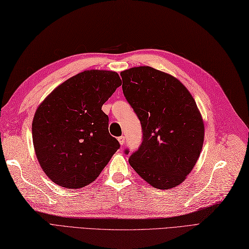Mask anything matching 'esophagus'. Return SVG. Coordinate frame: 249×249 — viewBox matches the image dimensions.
<instances>
[{"label":"esophagus","mask_w":249,"mask_h":249,"mask_svg":"<svg viewBox=\"0 0 249 249\" xmlns=\"http://www.w3.org/2000/svg\"><path fill=\"white\" fill-rule=\"evenodd\" d=\"M118 142H119V143L121 145H124V136H119L118 137Z\"/></svg>","instance_id":"34e87169"}]
</instances>
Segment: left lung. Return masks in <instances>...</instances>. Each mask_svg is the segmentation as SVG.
I'll return each mask as SVG.
<instances>
[{
  "mask_svg": "<svg viewBox=\"0 0 249 249\" xmlns=\"http://www.w3.org/2000/svg\"><path fill=\"white\" fill-rule=\"evenodd\" d=\"M120 76L124 95L142 129V144L130 155V165L151 186L177 187L195 167L204 142L195 99L177 78L150 66L132 68Z\"/></svg>",
  "mask_w": 249,
  "mask_h": 249,
  "instance_id": "left-lung-1",
  "label": "left lung"
}]
</instances>
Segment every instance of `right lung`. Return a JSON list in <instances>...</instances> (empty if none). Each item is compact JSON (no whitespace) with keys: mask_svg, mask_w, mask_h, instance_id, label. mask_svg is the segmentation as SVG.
I'll use <instances>...</instances> for the list:
<instances>
[{"mask_svg":"<svg viewBox=\"0 0 249 249\" xmlns=\"http://www.w3.org/2000/svg\"><path fill=\"white\" fill-rule=\"evenodd\" d=\"M121 80L90 70L68 79L36 111L33 142L38 161L54 184L78 189L95 180L120 144L101 110Z\"/></svg>","mask_w":249,"mask_h":249,"instance_id":"obj_1","label":"right lung"}]
</instances>
